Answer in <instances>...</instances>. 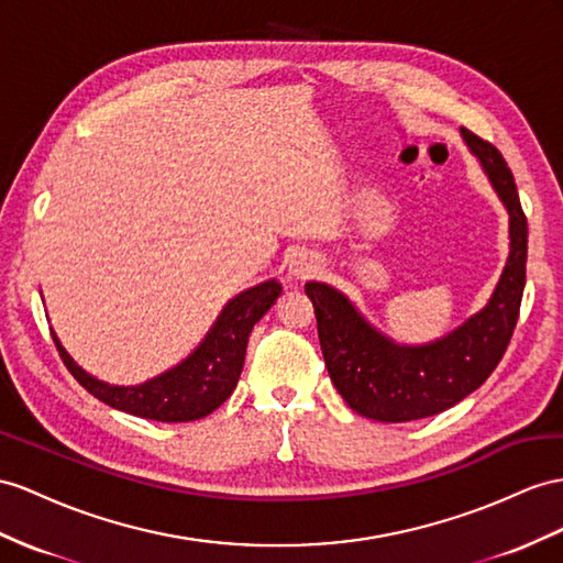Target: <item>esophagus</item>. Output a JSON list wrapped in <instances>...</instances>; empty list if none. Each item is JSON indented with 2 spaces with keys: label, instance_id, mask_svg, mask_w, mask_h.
<instances>
[{
  "label": "esophagus",
  "instance_id": "esophagus-1",
  "mask_svg": "<svg viewBox=\"0 0 563 563\" xmlns=\"http://www.w3.org/2000/svg\"><path fill=\"white\" fill-rule=\"evenodd\" d=\"M316 271H319V262H316L313 256L299 254L290 262V273L295 278H309V276H313Z\"/></svg>",
  "mask_w": 563,
  "mask_h": 563
}]
</instances>
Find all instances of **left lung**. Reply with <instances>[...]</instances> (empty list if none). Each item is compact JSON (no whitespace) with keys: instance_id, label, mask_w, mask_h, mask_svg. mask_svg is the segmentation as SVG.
Returning a JSON list of instances; mask_svg holds the SVG:
<instances>
[{"instance_id":"obj_1","label":"left lung","mask_w":563,"mask_h":563,"mask_svg":"<svg viewBox=\"0 0 563 563\" xmlns=\"http://www.w3.org/2000/svg\"><path fill=\"white\" fill-rule=\"evenodd\" d=\"M501 205L509 211V258L487 305L435 342L397 344L325 283H307L330 380L342 399L373 421L428 419L459 405L489 378L514 335L526 287L528 221L511 168L495 144L461 128Z\"/></svg>"}]
</instances>
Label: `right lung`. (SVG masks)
<instances>
[{"instance_id": "obj_1", "label": "right lung", "mask_w": 563, "mask_h": 563, "mask_svg": "<svg viewBox=\"0 0 563 563\" xmlns=\"http://www.w3.org/2000/svg\"><path fill=\"white\" fill-rule=\"evenodd\" d=\"M283 285L273 278L240 292L223 307L199 347L170 371L140 385H109L82 371L54 338L62 362L74 378L104 405L162 423L205 419L233 395L240 380L254 323L276 305Z\"/></svg>"}]
</instances>
